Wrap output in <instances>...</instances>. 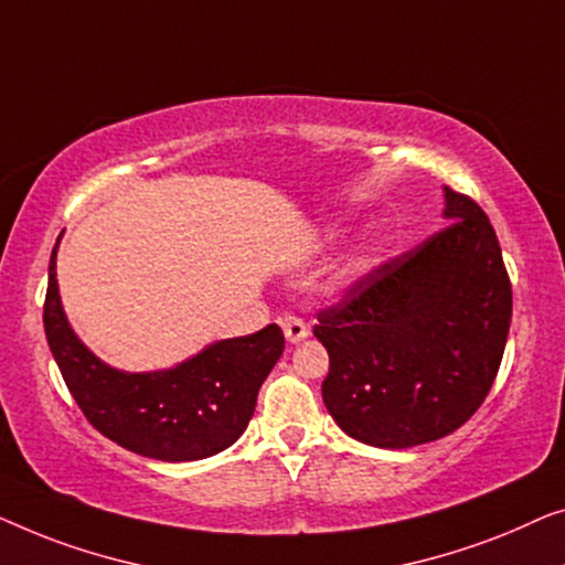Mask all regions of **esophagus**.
I'll return each instance as SVG.
<instances>
[{
  "instance_id": "1",
  "label": "esophagus",
  "mask_w": 565,
  "mask_h": 565,
  "mask_svg": "<svg viewBox=\"0 0 565 565\" xmlns=\"http://www.w3.org/2000/svg\"><path fill=\"white\" fill-rule=\"evenodd\" d=\"M281 330L291 345H297V343H301V340L309 338L307 322L301 320V317H294V315L281 317Z\"/></svg>"
}]
</instances>
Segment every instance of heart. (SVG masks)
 I'll use <instances>...</instances> for the list:
<instances>
[{"mask_svg":"<svg viewBox=\"0 0 565 565\" xmlns=\"http://www.w3.org/2000/svg\"><path fill=\"white\" fill-rule=\"evenodd\" d=\"M376 264V250H365L363 256L359 258V264H355V271H369V268Z\"/></svg>","mask_w":565,"mask_h":565,"instance_id":"1","label":"heart"}]
</instances>
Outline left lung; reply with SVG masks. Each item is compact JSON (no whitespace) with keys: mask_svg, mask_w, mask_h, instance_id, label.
<instances>
[{"mask_svg":"<svg viewBox=\"0 0 565 565\" xmlns=\"http://www.w3.org/2000/svg\"><path fill=\"white\" fill-rule=\"evenodd\" d=\"M448 227L388 260L320 315L328 348L322 402L340 430L404 450L458 430L502 363L512 286L502 248L473 200L443 186Z\"/></svg>","mask_w":565,"mask_h":565,"instance_id":"1","label":"left lung"}]
</instances>
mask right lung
Returning a JSON list of instances; mask_svg holds the SVG:
<instances>
[{"label":"right lung","instance_id":"1","mask_svg":"<svg viewBox=\"0 0 565 565\" xmlns=\"http://www.w3.org/2000/svg\"><path fill=\"white\" fill-rule=\"evenodd\" d=\"M55 256L58 243L47 266L45 338L71 396L105 438L166 463L217 456L241 438L256 412L260 384L284 353L279 324L245 338L214 340L171 369H115L71 328Z\"/></svg>","mask_w":565,"mask_h":565}]
</instances>
